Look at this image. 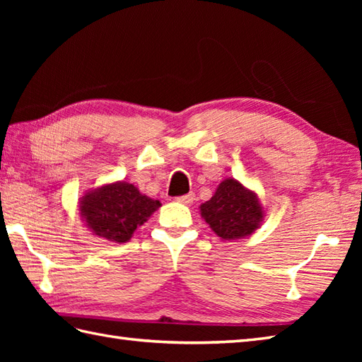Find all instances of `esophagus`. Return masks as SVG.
<instances>
[{"label":"esophagus","mask_w":362,"mask_h":362,"mask_svg":"<svg viewBox=\"0 0 362 362\" xmlns=\"http://www.w3.org/2000/svg\"><path fill=\"white\" fill-rule=\"evenodd\" d=\"M175 201L180 202V204H185V205H191V204H193V201H194V193H188V194H185V196L177 197Z\"/></svg>","instance_id":"obj_1"}]
</instances>
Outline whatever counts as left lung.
<instances>
[{
	"mask_svg": "<svg viewBox=\"0 0 362 362\" xmlns=\"http://www.w3.org/2000/svg\"><path fill=\"white\" fill-rule=\"evenodd\" d=\"M199 210L213 232L226 241L253 235L264 219V209L257 193L233 177L222 180L216 193Z\"/></svg>",
	"mask_w": 362,
	"mask_h": 362,
	"instance_id": "obj_1",
	"label": "left lung"
}]
</instances>
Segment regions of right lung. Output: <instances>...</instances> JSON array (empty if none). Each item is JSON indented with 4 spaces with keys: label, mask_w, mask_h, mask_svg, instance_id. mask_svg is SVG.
I'll list each match as a JSON object with an SVG mask.
<instances>
[{
    "label": "right lung",
    "mask_w": 362,
    "mask_h": 362,
    "mask_svg": "<svg viewBox=\"0 0 362 362\" xmlns=\"http://www.w3.org/2000/svg\"><path fill=\"white\" fill-rule=\"evenodd\" d=\"M160 206V201L124 180L88 189L79 199V214L91 233L118 244L127 243Z\"/></svg>",
    "instance_id": "right-lung-1"
}]
</instances>
